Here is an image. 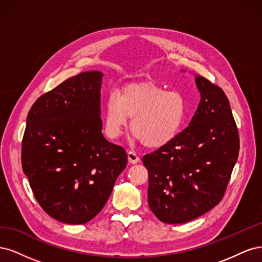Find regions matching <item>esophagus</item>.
Listing matches in <instances>:
<instances>
[{
  "label": "esophagus",
  "instance_id": "1",
  "mask_svg": "<svg viewBox=\"0 0 262 262\" xmlns=\"http://www.w3.org/2000/svg\"><path fill=\"white\" fill-rule=\"evenodd\" d=\"M128 160L132 164H137V163L140 162V156L137 153L131 152V150H130V152H128Z\"/></svg>",
  "mask_w": 262,
  "mask_h": 262
}]
</instances>
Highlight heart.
I'll use <instances>...</instances> for the list:
<instances>
[{"label":"heart","mask_w":262,"mask_h":262,"mask_svg":"<svg viewBox=\"0 0 262 262\" xmlns=\"http://www.w3.org/2000/svg\"><path fill=\"white\" fill-rule=\"evenodd\" d=\"M128 118L132 119V134L142 144L149 148L162 147L175 139L184 125L186 100L179 92H166L153 83L126 86L120 95L113 93L106 101L108 136H120Z\"/></svg>","instance_id":"obj_1"}]
</instances>
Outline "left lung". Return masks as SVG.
Segmentation results:
<instances>
[{
	"label": "left lung",
	"instance_id": "8db88e82",
	"mask_svg": "<svg viewBox=\"0 0 262 262\" xmlns=\"http://www.w3.org/2000/svg\"><path fill=\"white\" fill-rule=\"evenodd\" d=\"M201 100L176 138L142 157L148 170V205L167 224L187 223L223 199L239 153V134L220 86L196 75Z\"/></svg>",
	"mask_w": 262,
	"mask_h": 262
}]
</instances>
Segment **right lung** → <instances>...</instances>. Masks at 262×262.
Segmentation results:
<instances>
[{
  "label": "right lung",
  "instance_id": "1",
  "mask_svg": "<svg viewBox=\"0 0 262 262\" xmlns=\"http://www.w3.org/2000/svg\"><path fill=\"white\" fill-rule=\"evenodd\" d=\"M102 73L83 72L31 106L21 166L43 211L67 224H85L102 210L128 163L123 147L102 136Z\"/></svg>",
  "mask_w": 262,
  "mask_h": 262
}]
</instances>
